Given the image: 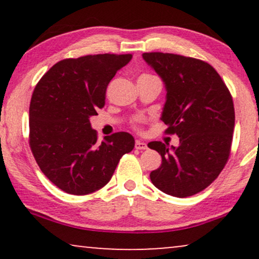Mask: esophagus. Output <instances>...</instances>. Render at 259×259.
Listing matches in <instances>:
<instances>
[{
    "label": "esophagus",
    "mask_w": 259,
    "mask_h": 259,
    "mask_svg": "<svg viewBox=\"0 0 259 259\" xmlns=\"http://www.w3.org/2000/svg\"><path fill=\"white\" fill-rule=\"evenodd\" d=\"M134 147H136V150H140V151L147 150V144L144 143V141L138 140V141H136V146Z\"/></svg>",
    "instance_id": "34e87169"
}]
</instances>
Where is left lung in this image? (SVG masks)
Listing matches in <instances>:
<instances>
[{
	"label": "left lung",
	"mask_w": 259,
	"mask_h": 259,
	"mask_svg": "<svg viewBox=\"0 0 259 259\" xmlns=\"http://www.w3.org/2000/svg\"><path fill=\"white\" fill-rule=\"evenodd\" d=\"M143 59L165 84L160 119L166 132L179 137L178 147L148 143L161 155L151 182L169 196H193L217 178L229 159L235 130L232 97L207 62L169 53H144Z\"/></svg>",
	"instance_id": "8db88e82"
}]
</instances>
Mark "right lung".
<instances>
[{
    "label": "right lung",
    "instance_id": "1",
    "mask_svg": "<svg viewBox=\"0 0 259 259\" xmlns=\"http://www.w3.org/2000/svg\"><path fill=\"white\" fill-rule=\"evenodd\" d=\"M132 55L98 54L55 63L35 87L29 107V145L44 175L69 194L83 196L111 180L134 138L118 132L97 143L90 118L105 105L106 90Z\"/></svg>",
    "mask_w": 259,
    "mask_h": 259
}]
</instances>
